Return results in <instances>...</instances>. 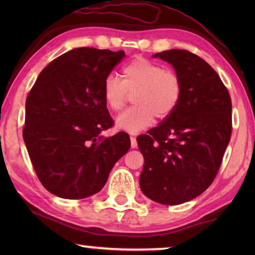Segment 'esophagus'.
<instances>
[{"instance_id": "1", "label": "esophagus", "mask_w": 255, "mask_h": 255, "mask_svg": "<svg viewBox=\"0 0 255 255\" xmlns=\"http://www.w3.org/2000/svg\"><path fill=\"white\" fill-rule=\"evenodd\" d=\"M130 145H131V148L137 147V140H136V137L133 135L130 136Z\"/></svg>"}]
</instances>
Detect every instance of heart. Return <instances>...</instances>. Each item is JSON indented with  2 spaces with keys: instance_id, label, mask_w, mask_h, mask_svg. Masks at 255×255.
Returning <instances> with one entry per match:
<instances>
[{
  "instance_id": "b5f03b06",
  "label": "heart",
  "mask_w": 255,
  "mask_h": 255,
  "mask_svg": "<svg viewBox=\"0 0 255 255\" xmlns=\"http://www.w3.org/2000/svg\"><path fill=\"white\" fill-rule=\"evenodd\" d=\"M183 92L179 74L144 57L132 59L123 67V81L109 74L102 86L103 99L111 111L118 112L133 93L135 106L117 118L119 128L136 132L149 127L154 118L162 120L179 106Z\"/></svg>"
}]
</instances>
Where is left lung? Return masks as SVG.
I'll list each match as a JSON object with an SVG mask.
<instances>
[{
    "instance_id": "left-lung-1",
    "label": "left lung",
    "mask_w": 255,
    "mask_h": 255,
    "mask_svg": "<svg viewBox=\"0 0 255 255\" xmlns=\"http://www.w3.org/2000/svg\"><path fill=\"white\" fill-rule=\"evenodd\" d=\"M173 65L183 92L172 115L137 137L144 156L139 185L162 205H180L213 183L232 135L228 90L206 60L184 49L157 53Z\"/></svg>"
}]
</instances>
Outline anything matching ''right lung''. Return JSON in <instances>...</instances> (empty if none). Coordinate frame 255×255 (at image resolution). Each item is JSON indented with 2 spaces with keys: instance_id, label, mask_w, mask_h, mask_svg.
I'll use <instances>...</instances> for the list:
<instances>
[{
  "instance_id": "add662e5",
  "label": "right lung",
  "mask_w": 255,
  "mask_h": 255,
  "mask_svg": "<svg viewBox=\"0 0 255 255\" xmlns=\"http://www.w3.org/2000/svg\"><path fill=\"white\" fill-rule=\"evenodd\" d=\"M125 56L75 48L51 60L30 90L23 140L38 179L53 195L82 199L99 192L130 147L127 132L100 136L114 126L103 82Z\"/></svg>"
}]
</instances>
